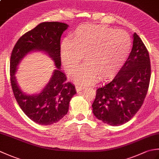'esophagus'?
<instances>
[{
    "mask_svg": "<svg viewBox=\"0 0 159 159\" xmlns=\"http://www.w3.org/2000/svg\"><path fill=\"white\" fill-rule=\"evenodd\" d=\"M75 88H76V90L77 92H81L82 90L85 89V87H84L83 86H81V85H77L75 86Z\"/></svg>",
    "mask_w": 159,
    "mask_h": 159,
    "instance_id": "obj_1",
    "label": "esophagus"
}]
</instances>
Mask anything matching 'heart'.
Segmentation results:
<instances>
[{"label":"heart","instance_id":"1","mask_svg":"<svg viewBox=\"0 0 159 159\" xmlns=\"http://www.w3.org/2000/svg\"><path fill=\"white\" fill-rule=\"evenodd\" d=\"M132 40L128 33L104 25H85L76 29L72 39L61 45V57L67 72L72 70L85 55L86 63L71 75L74 82L90 85L98 77L115 75L130 53Z\"/></svg>","mask_w":159,"mask_h":159}]
</instances>
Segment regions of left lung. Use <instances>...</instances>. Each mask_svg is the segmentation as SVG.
<instances>
[{"instance_id":"obj_1","label":"left lung","mask_w":159,"mask_h":159,"mask_svg":"<svg viewBox=\"0 0 159 159\" xmlns=\"http://www.w3.org/2000/svg\"><path fill=\"white\" fill-rule=\"evenodd\" d=\"M151 65L149 52L134 33L128 58L111 83L96 90L93 113L111 126L131 120L142 106L149 87Z\"/></svg>"}]
</instances>
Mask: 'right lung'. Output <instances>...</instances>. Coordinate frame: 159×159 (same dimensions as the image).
Here are the masks:
<instances>
[{"label":"right lung","instance_id":"obj_1","mask_svg":"<svg viewBox=\"0 0 159 159\" xmlns=\"http://www.w3.org/2000/svg\"><path fill=\"white\" fill-rule=\"evenodd\" d=\"M67 27L68 25L62 22H42L20 37L11 52L10 81L13 95L23 112L31 120L41 125L52 124L62 119L68 111L70 100L76 93L75 87L67 82L65 74L60 69V39ZM34 49L48 53L54 60L56 69L41 93L28 96L19 89L14 74L19 61Z\"/></svg>","mask_w":159,"mask_h":159}]
</instances>
